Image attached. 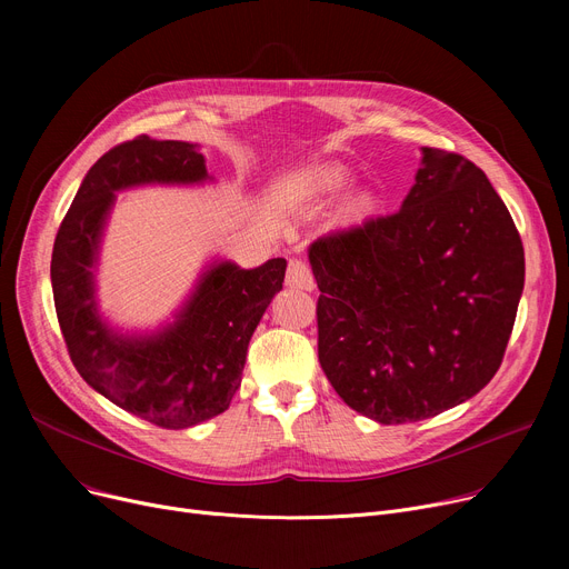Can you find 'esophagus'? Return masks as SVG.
I'll return each instance as SVG.
<instances>
[{"instance_id":"esophagus-1","label":"esophagus","mask_w":569,"mask_h":569,"mask_svg":"<svg viewBox=\"0 0 569 569\" xmlns=\"http://www.w3.org/2000/svg\"><path fill=\"white\" fill-rule=\"evenodd\" d=\"M286 283L290 288H297V290H313L316 288V279H313L311 267L305 260H300V258H292L290 264H288Z\"/></svg>"}]
</instances>
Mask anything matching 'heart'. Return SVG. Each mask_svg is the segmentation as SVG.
Returning a JSON list of instances; mask_svg holds the SVG:
<instances>
[{
  "label": "heart",
  "mask_w": 569,
  "mask_h": 569,
  "mask_svg": "<svg viewBox=\"0 0 569 569\" xmlns=\"http://www.w3.org/2000/svg\"><path fill=\"white\" fill-rule=\"evenodd\" d=\"M350 182H352V177L348 174V170L341 166H335V163L320 166V168L311 170V174H309V189L322 198H335V196L343 193L350 187ZM373 212H376V200L371 196H357L346 204L343 217L348 221H362V219L371 217Z\"/></svg>",
  "instance_id": "heart-1"
}]
</instances>
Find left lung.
I'll return each instance as SVG.
<instances>
[{"mask_svg":"<svg viewBox=\"0 0 569 569\" xmlns=\"http://www.w3.org/2000/svg\"><path fill=\"white\" fill-rule=\"evenodd\" d=\"M318 360L380 425L455 408L496 376L523 292V244L487 174L422 147L399 212L318 237Z\"/></svg>","mask_w":569,"mask_h":569,"instance_id":"1","label":"left lung"}]
</instances>
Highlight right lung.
I'll list each match as a JSON object with an SVG mask.
<instances>
[{
	"mask_svg": "<svg viewBox=\"0 0 569 569\" xmlns=\"http://www.w3.org/2000/svg\"><path fill=\"white\" fill-rule=\"evenodd\" d=\"M204 179V157L191 142L138 136L117 144L84 174L52 249L54 311L73 367L114 406L161 429L196 427L228 410L253 330L286 277L283 258L256 269L223 260L157 335L122 337L101 320L94 269L114 191Z\"/></svg>",
	"mask_w": 569,
	"mask_h": 569,
	"instance_id": "obj_1",
	"label": "right lung"
}]
</instances>
